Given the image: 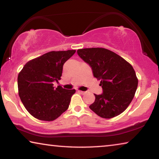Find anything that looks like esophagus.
Segmentation results:
<instances>
[{"label": "esophagus", "mask_w": 159, "mask_h": 159, "mask_svg": "<svg viewBox=\"0 0 159 159\" xmlns=\"http://www.w3.org/2000/svg\"><path fill=\"white\" fill-rule=\"evenodd\" d=\"M78 92H79L80 94H81V95H84L85 93V92H84V91H81V90H78Z\"/></svg>", "instance_id": "esophagus-1"}]
</instances>
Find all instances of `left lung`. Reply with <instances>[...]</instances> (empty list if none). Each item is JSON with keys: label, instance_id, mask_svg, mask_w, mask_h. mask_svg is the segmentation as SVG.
Returning a JSON list of instances; mask_svg holds the SVG:
<instances>
[{"label": "left lung", "instance_id": "1", "mask_svg": "<svg viewBox=\"0 0 159 159\" xmlns=\"http://www.w3.org/2000/svg\"><path fill=\"white\" fill-rule=\"evenodd\" d=\"M78 55L101 80L102 95H95L90 109L99 116L111 118L123 113L133 100L138 79L131 64L112 51L103 48H83Z\"/></svg>", "mask_w": 159, "mask_h": 159}]
</instances>
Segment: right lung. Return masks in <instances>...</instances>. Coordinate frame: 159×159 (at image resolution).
Instances as JSON below:
<instances>
[{
	"label": "right lung",
	"mask_w": 159,
	"mask_h": 159,
	"mask_svg": "<svg viewBox=\"0 0 159 159\" xmlns=\"http://www.w3.org/2000/svg\"><path fill=\"white\" fill-rule=\"evenodd\" d=\"M75 50L51 51L29 61L18 74V93L28 112L39 120L52 121L69 108L76 90H66L52 82L61 79L63 65Z\"/></svg>",
	"instance_id": "obj_1"
}]
</instances>
